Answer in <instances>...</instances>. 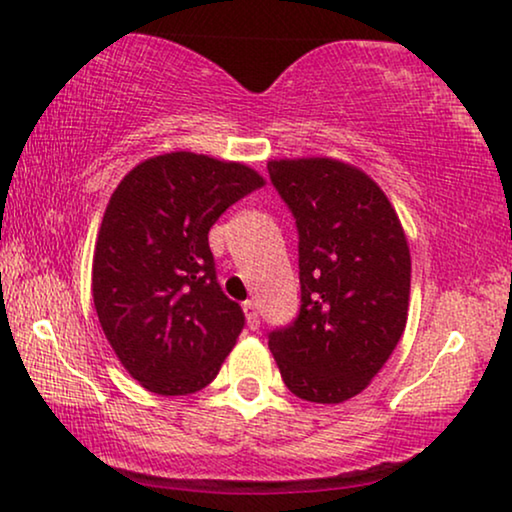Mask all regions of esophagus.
Here are the masks:
<instances>
[{
  "instance_id": "34e87169",
  "label": "esophagus",
  "mask_w": 512,
  "mask_h": 512,
  "mask_svg": "<svg viewBox=\"0 0 512 512\" xmlns=\"http://www.w3.org/2000/svg\"><path fill=\"white\" fill-rule=\"evenodd\" d=\"M244 314H247L249 326L251 328H258V324H261V321H258V305H256V300H247V303H244Z\"/></svg>"
}]
</instances>
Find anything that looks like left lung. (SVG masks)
I'll list each match as a JSON object with an SVG mask.
<instances>
[{"label":"left lung","instance_id":"left-lung-1","mask_svg":"<svg viewBox=\"0 0 512 512\" xmlns=\"http://www.w3.org/2000/svg\"><path fill=\"white\" fill-rule=\"evenodd\" d=\"M298 226L300 314L270 333L291 394L342 403L361 394L408 321L410 247L380 186L335 158L270 160Z\"/></svg>","mask_w":512,"mask_h":512}]
</instances>
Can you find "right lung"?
<instances>
[{"mask_svg": "<svg viewBox=\"0 0 512 512\" xmlns=\"http://www.w3.org/2000/svg\"><path fill=\"white\" fill-rule=\"evenodd\" d=\"M265 186L256 170L191 151L146 158L111 193L93 256L97 319L123 368L160 396L219 375L244 328L216 282L209 228Z\"/></svg>", "mask_w": 512, "mask_h": 512, "instance_id": "right-lung-1", "label": "right lung"}]
</instances>
